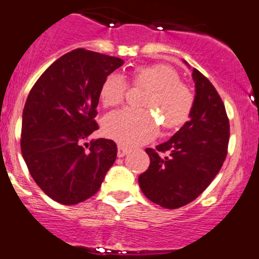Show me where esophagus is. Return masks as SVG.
Instances as JSON below:
<instances>
[{
	"label": "esophagus",
	"mask_w": 259,
	"mask_h": 259,
	"mask_svg": "<svg viewBox=\"0 0 259 259\" xmlns=\"http://www.w3.org/2000/svg\"><path fill=\"white\" fill-rule=\"evenodd\" d=\"M129 152H130V150L127 149V148L121 147V145H119V147H117V157H119V158L125 157V155H126Z\"/></svg>",
	"instance_id": "34e87169"
}]
</instances>
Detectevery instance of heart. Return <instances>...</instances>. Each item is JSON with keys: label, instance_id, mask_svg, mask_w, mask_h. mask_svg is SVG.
<instances>
[{"label": "heart", "instance_id": "heart-1", "mask_svg": "<svg viewBox=\"0 0 259 259\" xmlns=\"http://www.w3.org/2000/svg\"><path fill=\"white\" fill-rule=\"evenodd\" d=\"M130 76L135 87L148 90L142 101V107L147 110L122 109L110 112L102 121L107 138L125 147H137L157 135L155 114L163 127L169 130L178 129L190 119L195 101L193 94L180 81L172 67L162 63L139 66L130 72ZM125 94V79L117 73H110L100 86L99 99L105 107H112L124 101Z\"/></svg>", "mask_w": 259, "mask_h": 259}]
</instances>
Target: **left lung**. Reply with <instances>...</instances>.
<instances>
[{
  "instance_id": "8db88e82",
  "label": "left lung",
  "mask_w": 259,
  "mask_h": 259,
  "mask_svg": "<svg viewBox=\"0 0 259 259\" xmlns=\"http://www.w3.org/2000/svg\"><path fill=\"white\" fill-rule=\"evenodd\" d=\"M192 79L195 101L190 120L169 140L145 149L150 164L138 180L145 197L165 209L185 206L200 196L228 153L229 120L224 104L211 82L195 68Z\"/></svg>"
}]
</instances>
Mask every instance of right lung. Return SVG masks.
<instances>
[{"mask_svg": "<svg viewBox=\"0 0 259 259\" xmlns=\"http://www.w3.org/2000/svg\"><path fill=\"white\" fill-rule=\"evenodd\" d=\"M124 60L76 49L55 60L30 91L22 111L21 153L50 199L76 205L100 190L116 159L110 139H92L99 90Z\"/></svg>", "mask_w": 259, "mask_h": 259, "instance_id": "1", "label": "right lung"}]
</instances>
